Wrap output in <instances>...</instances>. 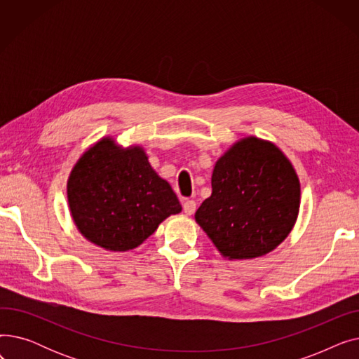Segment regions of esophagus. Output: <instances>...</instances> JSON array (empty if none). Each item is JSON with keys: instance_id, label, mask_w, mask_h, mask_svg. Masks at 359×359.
Wrapping results in <instances>:
<instances>
[{"instance_id": "34e87169", "label": "esophagus", "mask_w": 359, "mask_h": 359, "mask_svg": "<svg viewBox=\"0 0 359 359\" xmlns=\"http://www.w3.org/2000/svg\"><path fill=\"white\" fill-rule=\"evenodd\" d=\"M183 211L186 215H192L196 211V202L195 201H186L183 203Z\"/></svg>"}]
</instances>
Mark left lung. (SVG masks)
<instances>
[{"label":"left lung","instance_id":"obj_1","mask_svg":"<svg viewBox=\"0 0 359 359\" xmlns=\"http://www.w3.org/2000/svg\"><path fill=\"white\" fill-rule=\"evenodd\" d=\"M211 186L195 219L225 259L266 255L295 225L299 180L287 156L269 141L246 137L231 145L215 163Z\"/></svg>","mask_w":359,"mask_h":359}]
</instances>
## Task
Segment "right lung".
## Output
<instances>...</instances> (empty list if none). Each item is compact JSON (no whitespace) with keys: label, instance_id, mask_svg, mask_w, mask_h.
<instances>
[{"label":"right lung","instance_id":"right-lung-1","mask_svg":"<svg viewBox=\"0 0 359 359\" xmlns=\"http://www.w3.org/2000/svg\"><path fill=\"white\" fill-rule=\"evenodd\" d=\"M67 196L79 231L110 252L138 248L182 205L148 163L140 145L123 148L110 137L91 145L72 167Z\"/></svg>","mask_w":359,"mask_h":359}]
</instances>
